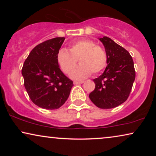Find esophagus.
Here are the masks:
<instances>
[{"label":"esophagus","mask_w":156,"mask_h":156,"mask_svg":"<svg viewBox=\"0 0 156 156\" xmlns=\"http://www.w3.org/2000/svg\"><path fill=\"white\" fill-rule=\"evenodd\" d=\"M84 82H74V84H82V83Z\"/></svg>","instance_id":"1"}]
</instances>
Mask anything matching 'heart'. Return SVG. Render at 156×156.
Here are the masks:
<instances>
[{
    "label": "heart",
    "mask_w": 156,
    "mask_h": 156,
    "mask_svg": "<svg viewBox=\"0 0 156 156\" xmlns=\"http://www.w3.org/2000/svg\"><path fill=\"white\" fill-rule=\"evenodd\" d=\"M69 51L61 49L57 54V61L64 73L69 74L75 67L79 59L81 65L71 74L74 80H82L91 75L97 74L106 67L107 55L101 47L96 45L89 40H80L72 42Z\"/></svg>",
    "instance_id": "heart-1"
}]
</instances>
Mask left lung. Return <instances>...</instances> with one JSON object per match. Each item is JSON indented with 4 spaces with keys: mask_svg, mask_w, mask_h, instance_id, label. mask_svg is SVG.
Here are the masks:
<instances>
[{
    "mask_svg": "<svg viewBox=\"0 0 156 156\" xmlns=\"http://www.w3.org/2000/svg\"><path fill=\"white\" fill-rule=\"evenodd\" d=\"M107 55L104 73L94 80L91 101L100 108L116 107L126 101L136 77L133 59L129 52L108 37L99 38Z\"/></svg>",
    "mask_w": 156,
    "mask_h": 156,
    "instance_id": "1",
    "label": "left lung"
}]
</instances>
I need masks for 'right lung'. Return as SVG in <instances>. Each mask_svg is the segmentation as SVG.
<instances>
[{
    "label": "right lung",
    "instance_id": "obj_1",
    "mask_svg": "<svg viewBox=\"0 0 156 156\" xmlns=\"http://www.w3.org/2000/svg\"><path fill=\"white\" fill-rule=\"evenodd\" d=\"M65 40L55 37L37 44L23 64L22 75L30 99L44 109H57L62 106L74 85L57 61V54Z\"/></svg>",
    "mask_w": 156,
    "mask_h": 156
}]
</instances>
